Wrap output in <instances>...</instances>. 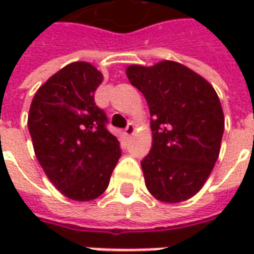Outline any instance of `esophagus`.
<instances>
[{
	"label": "esophagus",
	"instance_id": "esophagus-1",
	"mask_svg": "<svg viewBox=\"0 0 254 254\" xmlns=\"http://www.w3.org/2000/svg\"><path fill=\"white\" fill-rule=\"evenodd\" d=\"M134 132H136V127H134V125H133L132 122H130V124H127V127H125V136H127V137H132L133 134H134Z\"/></svg>",
	"mask_w": 254,
	"mask_h": 254
}]
</instances>
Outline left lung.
Segmentation results:
<instances>
[{"instance_id": "obj_1", "label": "left lung", "mask_w": 254, "mask_h": 254, "mask_svg": "<svg viewBox=\"0 0 254 254\" xmlns=\"http://www.w3.org/2000/svg\"><path fill=\"white\" fill-rule=\"evenodd\" d=\"M127 76L151 114L152 148L141 160L145 187L159 201H185L201 189L218 160L224 130L218 94L176 61L130 65Z\"/></svg>"}]
</instances>
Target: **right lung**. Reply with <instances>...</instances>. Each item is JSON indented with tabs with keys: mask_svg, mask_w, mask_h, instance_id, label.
Listing matches in <instances>:
<instances>
[{
	"mask_svg": "<svg viewBox=\"0 0 254 254\" xmlns=\"http://www.w3.org/2000/svg\"><path fill=\"white\" fill-rule=\"evenodd\" d=\"M103 74L88 63H72L36 91L28 113L36 159L54 187L74 201H89L109 187L121 156L94 94Z\"/></svg>",
	"mask_w": 254,
	"mask_h": 254,
	"instance_id": "1",
	"label": "right lung"
}]
</instances>
